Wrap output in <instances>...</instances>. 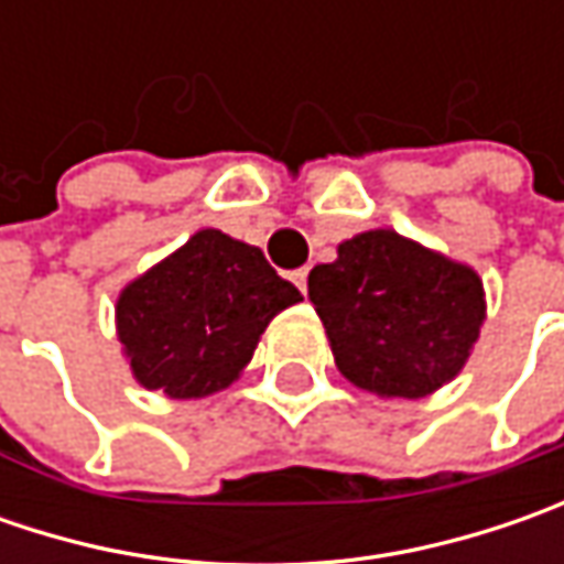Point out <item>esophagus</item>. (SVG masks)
Listing matches in <instances>:
<instances>
[{"instance_id": "obj_1", "label": "esophagus", "mask_w": 564, "mask_h": 564, "mask_svg": "<svg viewBox=\"0 0 564 564\" xmlns=\"http://www.w3.org/2000/svg\"><path fill=\"white\" fill-rule=\"evenodd\" d=\"M292 279H294V285H297V289H301V294L307 292V270H297V272H292Z\"/></svg>"}]
</instances>
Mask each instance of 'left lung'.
Here are the masks:
<instances>
[{
    "label": "left lung",
    "mask_w": 564,
    "mask_h": 564,
    "mask_svg": "<svg viewBox=\"0 0 564 564\" xmlns=\"http://www.w3.org/2000/svg\"><path fill=\"white\" fill-rule=\"evenodd\" d=\"M307 292L341 377L382 399H426L458 377L487 319L477 272L392 228L341 241Z\"/></svg>",
    "instance_id": "obj_1"
}]
</instances>
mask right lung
Returning a JSON list of instances; mask_svg holds the SVG:
<instances>
[{
	"label": "right lung",
	"mask_w": 564,
	"mask_h": 564,
	"mask_svg": "<svg viewBox=\"0 0 564 564\" xmlns=\"http://www.w3.org/2000/svg\"><path fill=\"white\" fill-rule=\"evenodd\" d=\"M297 301L263 250L200 228L121 289L116 329L143 389L204 399L241 377L272 316Z\"/></svg>",
	"instance_id": "obj_1"
}]
</instances>
